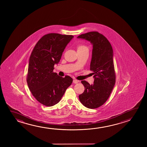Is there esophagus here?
I'll use <instances>...</instances> for the list:
<instances>
[{"instance_id": "obj_1", "label": "esophagus", "mask_w": 147, "mask_h": 147, "mask_svg": "<svg viewBox=\"0 0 147 147\" xmlns=\"http://www.w3.org/2000/svg\"><path fill=\"white\" fill-rule=\"evenodd\" d=\"M73 83H74V84H77V83H78L79 80H75V79H74V80H73Z\"/></svg>"}]
</instances>
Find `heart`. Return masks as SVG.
Returning <instances> with one entry per match:
<instances>
[{
  "mask_svg": "<svg viewBox=\"0 0 147 147\" xmlns=\"http://www.w3.org/2000/svg\"><path fill=\"white\" fill-rule=\"evenodd\" d=\"M77 51H89V49L88 46L84 44H79L77 46Z\"/></svg>",
  "mask_w": 147,
  "mask_h": 147,
  "instance_id": "b5f03b06",
  "label": "heart"
}]
</instances>
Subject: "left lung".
Returning a JSON list of instances; mask_svg holds the SVG:
<instances>
[{"label":"left lung","mask_w":147,"mask_h":147,"mask_svg":"<svg viewBox=\"0 0 147 147\" xmlns=\"http://www.w3.org/2000/svg\"><path fill=\"white\" fill-rule=\"evenodd\" d=\"M77 38L90 41L93 45L90 70L94 77L93 84L81 82L85 90L79 99L88 108H97L106 102L115 84L113 49L106 37L98 32L81 34Z\"/></svg>","instance_id":"1"}]
</instances>
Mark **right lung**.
<instances>
[{
  "label": "right lung",
  "mask_w": 147,
  "mask_h": 147,
  "mask_svg": "<svg viewBox=\"0 0 147 147\" xmlns=\"http://www.w3.org/2000/svg\"><path fill=\"white\" fill-rule=\"evenodd\" d=\"M73 37L58 33L46 34L39 40L32 52L27 84L33 96L45 106L51 107L58 103L72 83L70 76L60 77L53 70Z\"/></svg>",
  "instance_id": "obj_1"
}]
</instances>
